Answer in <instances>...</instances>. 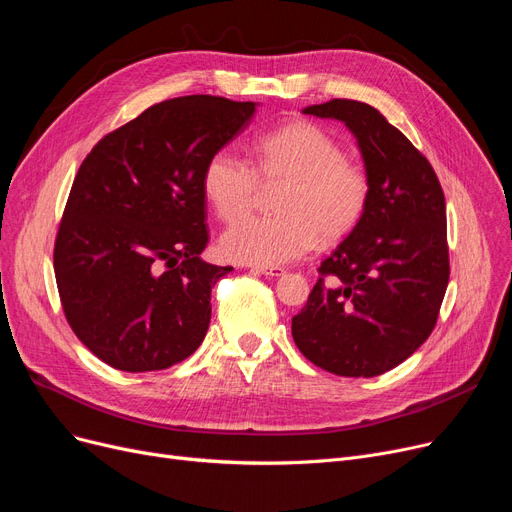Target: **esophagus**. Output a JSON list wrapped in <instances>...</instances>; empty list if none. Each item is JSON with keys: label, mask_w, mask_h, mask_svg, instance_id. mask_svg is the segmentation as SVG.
I'll list each match as a JSON object with an SVG mask.
<instances>
[{"label": "esophagus", "mask_w": 512, "mask_h": 512, "mask_svg": "<svg viewBox=\"0 0 512 512\" xmlns=\"http://www.w3.org/2000/svg\"><path fill=\"white\" fill-rule=\"evenodd\" d=\"M250 271L258 273V275H266V277H279V275H283L281 266H250Z\"/></svg>", "instance_id": "esophagus-1"}]
</instances>
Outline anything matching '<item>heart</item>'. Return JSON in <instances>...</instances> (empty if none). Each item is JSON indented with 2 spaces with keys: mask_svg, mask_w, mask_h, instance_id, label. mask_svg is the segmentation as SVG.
Listing matches in <instances>:
<instances>
[{
  "mask_svg": "<svg viewBox=\"0 0 512 512\" xmlns=\"http://www.w3.org/2000/svg\"><path fill=\"white\" fill-rule=\"evenodd\" d=\"M282 185L277 217H242L262 186ZM206 200L221 221L237 219L221 235L225 258L250 266H277L310 252L316 241L346 237L369 202V177L346 158L344 145L329 131L294 120L264 133L254 158L218 150L204 166Z\"/></svg>",
  "mask_w": 512,
  "mask_h": 512,
  "instance_id": "obj_1",
  "label": "heart"
}]
</instances>
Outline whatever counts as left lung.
Wrapping results in <instances>:
<instances>
[{
    "mask_svg": "<svg viewBox=\"0 0 512 512\" xmlns=\"http://www.w3.org/2000/svg\"><path fill=\"white\" fill-rule=\"evenodd\" d=\"M304 114L354 133L369 177L358 225L319 266L291 335L316 367L375 377L431 335L450 279L446 200L429 160L369 104L331 100Z\"/></svg>",
    "mask_w": 512,
    "mask_h": 512,
    "instance_id": "8db88e82",
    "label": "left lung"
}]
</instances>
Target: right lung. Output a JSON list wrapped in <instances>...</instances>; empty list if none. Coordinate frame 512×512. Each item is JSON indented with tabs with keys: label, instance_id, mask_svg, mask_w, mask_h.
<instances>
[{
	"label": "right lung",
	"instance_id": "1",
	"mask_svg": "<svg viewBox=\"0 0 512 512\" xmlns=\"http://www.w3.org/2000/svg\"><path fill=\"white\" fill-rule=\"evenodd\" d=\"M254 102L185 95L143 110L83 160L54 246L70 329L110 367L162 371L196 352L210 289L231 266L208 246L204 166L250 125Z\"/></svg>",
	"mask_w": 512,
	"mask_h": 512
}]
</instances>
